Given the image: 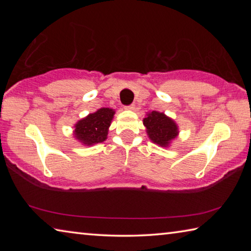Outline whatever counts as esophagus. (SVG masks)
Instances as JSON below:
<instances>
[{"mask_svg":"<svg viewBox=\"0 0 251 251\" xmlns=\"http://www.w3.org/2000/svg\"><path fill=\"white\" fill-rule=\"evenodd\" d=\"M135 108V105L131 104V105H128V106H125V109H128V110H134Z\"/></svg>","mask_w":251,"mask_h":251,"instance_id":"1","label":"esophagus"}]
</instances>
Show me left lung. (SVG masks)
<instances>
[{
    "instance_id": "1",
    "label": "left lung",
    "mask_w": 251,
    "mask_h": 251,
    "mask_svg": "<svg viewBox=\"0 0 251 251\" xmlns=\"http://www.w3.org/2000/svg\"><path fill=\"white\" fill-rule=\"evenodd\" d=\"M143 123L146 127L148 137L152 143L161 147H167L178 135L177 124L164 113L152 110L147 114Z\"/></svg>"
}]
</instances>
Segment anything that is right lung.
Segmentation results:
<instances>
[{"label":"right lung","instance_id":"1","mask_svg":"<svg viewBox=\"0 0 251 251\" xmlns=\"http://www.w3.org/2000/svg\"><path fill=\"white\" fill-rule=\"evenodd\" d=\"M114 114V109L103 107L78 121L74 126L75 138L87 146L104 142L107 138Z\"/></svg>","mask_w":251,"mask_h":251}]
</instances>
